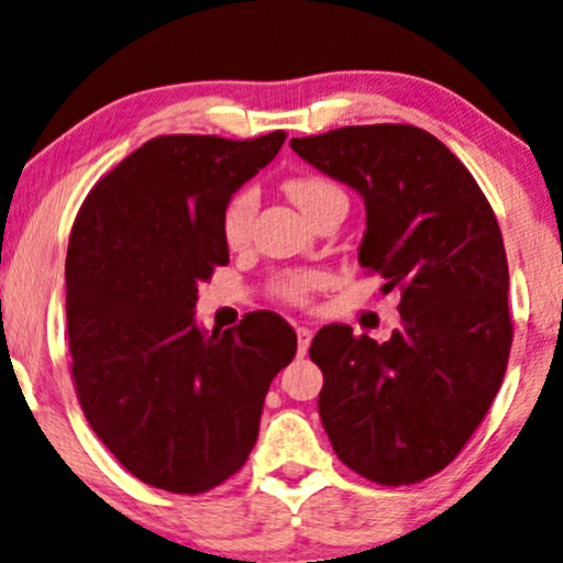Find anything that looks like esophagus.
Instances as JSON below:
<instances>
[{
	"mask_svg": "<svg viewBox=\"0 0 563 563\" xmlns=\"http://www.w3.org/2000/svg\"><path fill=\"white\" fill-rule=\"evenodd\" d=\"M296 338H298V355H306L311 345V330L309 327H296Z\"/></svg>",
	"mask_w": 563,
	"mask_h": 563,
	"instance_id": "1",
	"label": "esophagus"
}]
</instances>
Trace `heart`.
Masks as SVG:
<instances>
[{
	"label": "heart",
	"mask_w": 563,
	"mask_h": 563,
	"mask_svg": "<svg viewBox=\"0 0 563 563\" xmlns=\"http://www.w3.org/2000/svg\"><path fill=\"white\" fill-rule=\"evenodd\" d=\"M288 197L298 205V210L303 216H311L319 205L327 202V199L334 195H343L332 181L322 179V176H296L286 184ZM260 208V195L257 189L246 187L239 189L223 208V218H220V231H223V241L231 249L244 246L249 241V233H252V223L254 216H257ZM317 283L314 275L306 273H288L280 275L275 280V294L280 298H286L290 303H303L306 296H309L311 286Z\"/></svg>",
	"instance_id": "1"
}]
</instances>
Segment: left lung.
I'll return each mask as SVG.
<instances>
[{
  "mask_svg": "<svg viewBox=\"0 0 563 563\" xmlns=\"http://www.w3.org/2000/svg\"><path fill=\"white\" fill-rule=\"evenodd\" d=\"M296 155L358 191V265L402 290L387 343L327 324L319 416L332 450L382 486L418 483L457 457L507 372L509 267L488 199L444 142L410 124L343 126L290 140Z\"/></svg>",
  "mask_w": 563,
  "mask_h": 563,
  "instance_id": "8db88e82",
  "label": "left lung"
}]
</instances>
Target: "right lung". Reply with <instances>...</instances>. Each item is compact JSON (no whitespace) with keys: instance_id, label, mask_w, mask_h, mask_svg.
<instances>
[{"instance_id":"add662e5","label":"right lung","mask_w":563,"mask_h":563,"mask_svg":"<svg viewBox=\"0 0 563 563\" xmlns=\"http://www.w3.org/2000/svg\"><path fill=\"white\" fill-rule=\"evenodd\" d=\"M257 140L163 134L85 197L67 249L77 400L109 452L147 486L202 494L241 471L269 382L296 355L273 311L208 334L197 286L229 265L225 202L275 158Z\"/></svg>"}]
</instances>
